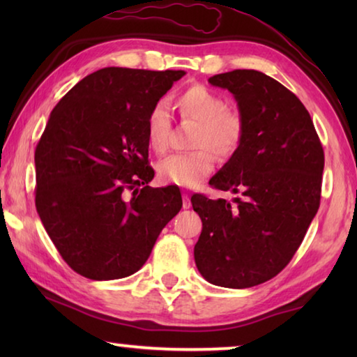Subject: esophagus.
Listing matches in <instances>:
<instances>
[{"label": "esophagus", "instance_id": "esophagus-1", "mask_svg": "<svg viewBox=\"0 0 357 357\" xmlns=\"http://www.w3.org/2000/svg\"><path fill=\"white\" fill-rule=\"evenodd\" d=\"M190 206H192L190 197L187 195V193H183V208H184V209H189Z\"/></svg>", "mask_w": 357, "mask_h": 357}]
</instances>
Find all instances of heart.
<instances>
[{
    "label": "heart",
    "instance_id": "b5f03b06",
    "mask_svg": "<svg viewBox=\"0 0 357 357\" xmlns=\"http://www.w3.org/2000/svg\"><path fill=\"white\" fill-rule=\"evenodd\" d=\"M176 107L184 119L197 123L192 144L198 149L165 157L157 164V174L164 183L192 187L213 173L214 153L220 160H228L238 153L244 142L245 123L243 114L228 107L223 96L203 84H193L181 93ZM170 129L172 121L165 108L154 105L148 113L144 130L149 148L155 154H164L168 149Z\"/></svg>",
    "mask_w": 357,
    "mask_h": 357
}]
</instances>
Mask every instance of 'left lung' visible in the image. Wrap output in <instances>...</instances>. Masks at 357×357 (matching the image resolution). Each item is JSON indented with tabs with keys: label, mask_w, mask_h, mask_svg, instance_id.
<instances>
[{
	"label": "left lung",
	"mask_w": 357,
	"mask_h": 357,
	"mask_svg": "<svg viewBox=\"0 0 357 357\" xmlns=\"http://www.w3.org/2000/svg\"><path fill=\"white\" fill-rule=\"evenodd\" d=\"M209 83L234 96L245 135L209 181L239 193L234 203L190 198L203 222L193 257L213 285L250 288L275 277L299 249L321 200L324 151L304 104L274 78L236 69Z\"/></svg>",
	"instance_id": "1"
}]
</instances>
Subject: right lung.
<instances>
[{
	"mask_svg": "<svg viewBox=\"0 0 357 357\" xmlns=\"http://www.w3.org/2000/svg\"><path fill=\"white\" fill-rule=\"evenodd\" d=\"M184 74L104 68L50 113L34 153L36 209L77 274L114 280L137 273L183 206L176 187L148 185L144 124Z\"/></svg>",
	"mask_w": 357,
	"mask_h": 357,
	"instance_id": "right-lung-1",
	"label": "right lung"
}]
</instances>
